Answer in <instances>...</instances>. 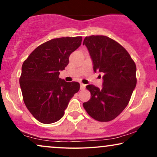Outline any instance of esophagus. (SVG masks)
<instances>
[{
    "mask_svg": "<svg viewBox=\"0 0 157 157\" xmlns=\"http://www.w3.org/2000/svg\"><path fill=\"white\" fill-rule=\"evenodd\" d=\"M85 86H86V85L83 84V83H80V89H81V90L84 89L85 88Z\"/></svg>",
    "mask_w": 157,
    "mask_h": 157,
    "instance_id": "1",
    "label": "esophagus"
}]
</instances>
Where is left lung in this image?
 I'll use <instances>...</instances> for the list:
<instances>
[{
  "mask_svg": "<svg viewBox=\"0 0 157 157\" xmlns=\"http://www.w3.org/2000/svg\"><path fill=\"white\" fill-rule=\"evenodd\" d=\"M95 72L104 73L103 88L93 85L86 88L90 99L83 107L91 117L99 122L114 120L128 106L136 86V65L120 43L104 35L85 37Z\"/></svg>",
  "mask_w": 157,
  "mask_h": 157,
  "instance_id": "left-lung-1",
  "label": "left lung"
}]
</instances>
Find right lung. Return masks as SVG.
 <instances>
[{
	"label": "right lung",
	"instance_id": "add662e5",
	"mask_svg": "<svg viewBox=\"0 0 157 157\" xmlns=\"http://www.w3.org/2000/svg\"><path fill=\"white\" fill-rule=\"evenodd\" d=\"M82 37L47 41L32 52L21 67L19 78L23 100L33 116L43 124L59 121L80 83L59 78V71L69 64L71 53L80 46Z\"/></svg>",
	"mask_w": 157,
	"mask_h": 157
}]
</instances>
